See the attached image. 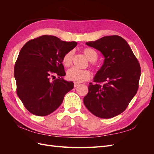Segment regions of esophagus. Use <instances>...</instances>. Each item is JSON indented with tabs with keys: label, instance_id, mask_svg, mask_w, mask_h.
Wrapping results in <instances>:
<instances>
[{
	"label": "esophagus",
	"instance_id": "1",
	"mask_svg": "<svg viewBox=\"0 0 154 154\" xmlns=\"http://www.w3.org/2000/svg\"><path fill=\"white\" fill-rule=\"evenodd\" d=\"M79 85H80V84H79V83H74V87H78Z\"/></svg>",
	"mask_w": 154,
	"mask_h": 154
}]
</instances>
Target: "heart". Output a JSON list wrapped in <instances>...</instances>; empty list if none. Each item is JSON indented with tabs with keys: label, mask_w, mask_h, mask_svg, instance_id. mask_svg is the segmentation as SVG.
Wrapping results in <instances>:
<instances>
[{
	"label": "heart",
	"mask_w": 154,
	"mask_h": 154,
	"mask_svg": "<svg viewBox=\"0 0 154 154\" xmlns=\"http://www.w3.org/2000/svg\"><path fill=\"white\" fill-rule=\"evenodd\" d=\"M83 53L86 58L92 62V63L97 59V53L96 51L92 48H85L83 50ZM74 53L72 51H69L64 54L62 58V63L64 66L69 67L71 65L72 62ZM91 74L87 70H80L76 68H71L67 72V78L70 81L76 83H80L89 79Z\"/></svg>",
	"instance_id": "1"
}]
</instances>
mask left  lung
Returning <instances> with one entry per match:
<instances>
[{
    "mask_svg": "<svg viewBox=\"0 0 154 154\" xmlns=\"http://www.w3.org/2000/svg\"><path fill=\"white\" fill-rule=\"evenodd\" d=\"M86 44L100 51L105 59L94 78L96 83H89L83 103L97 117H115L125 111L136 94L140 65L127 41L119 36H103Z\"/></svg>",
    "mask_w": 154,
    "mask_h": 154,
    "instance_id": "1",
    "label": "left lung"
}]
</instances>
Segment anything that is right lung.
<instances>
[{"instance_id":"right-lung-1","label":"right lung","mask_w":154,"mask_h":154,"mask_svg":"<svg viewBox=\"0 0 154 154\" xmlns=\"http://www.w3.org/2000/svg\"><path fill=\"white\" fill-rule=\"evenodd\" d=\"M76 45V42L43 35L23 46L15 65L14 76L17 95L29 112L38 116L50 114L74 88L73 82L63 80L66 72L62 63L64 54ZM56 75L58 79H54Z\"/></svg>"}]
</instances>
